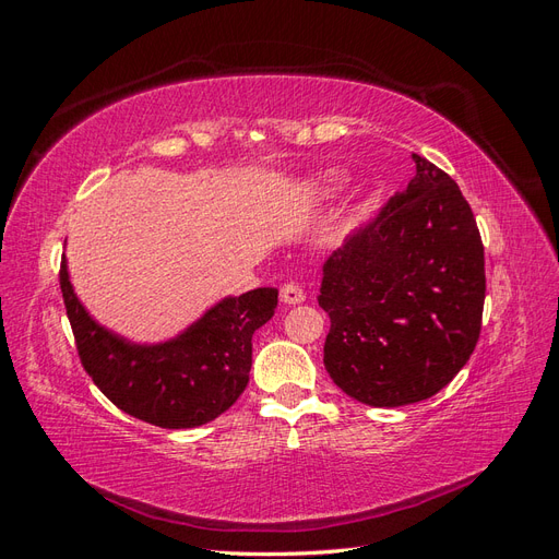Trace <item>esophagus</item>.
<instances>
[{
	"label": "esophagus",
	"mask_w": 559,
	"mask_h": 559,
	"mask_svg": "<svg viewBox=\"0 0 559 559\" xmlns=\"http://www.w3.org/2000/svg\"><path fill=\"white\" fill-rule=\"evenodd\" d=\"M307 299V295H305V290L299 288L297 283H285L283 288H281V301L283 305H301V301Z\"/></svg>",
	"instance_id": "obj_1"
}]
</instances>
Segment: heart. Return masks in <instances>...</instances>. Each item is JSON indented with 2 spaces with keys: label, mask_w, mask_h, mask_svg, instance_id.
Listing matches in <instances>:
<instances>
[{
  "label": "heart",
  "mask_w": 559,
  "mask_h": 559,
  "mask_svg": "<svg viewBox=\"0 0 559 559\" xmlns=\"http://www.w3.org/2000/svg\"><path fill=\"white\" fill-rule=\"evenodd\" d=\"M332 185H334V180H332V178H330V180H325V187H332Z\"/></svg>",
  "instance_id": "b5f03b06"
}]
</instances>
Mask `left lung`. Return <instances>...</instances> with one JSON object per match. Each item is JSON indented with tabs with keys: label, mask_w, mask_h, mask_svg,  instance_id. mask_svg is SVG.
<instances>
[{
	"label": "left lung",
	"mask_w": 559,
	"mask_h": 559,
	"mask_svg": "<svg viewBox=\"0 0 559 559\" xmlns=\"http://www.w3.org/2000/svg\"><path fill=\"white\" fill-rule=\"evenodd\" d=\"M403 194L346 236L323 264L330 316L323 362L370 407L426 401L456 377L480 337L485 248L459 185L424 156Z\"/></svg>",
	"instance_id": "left-lung-1"
}]
</instances>
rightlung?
Segmentation results:
<instances>
[{"mask_svg":"<svg viewBox=\"0 0 559 559\" xmlns=\"http://www.w3.org/2000/svg\"><path fill=\"white\" fill-rule=\"evenodd\" d=\"M60 290L79 358L111 403L162 428H194L217 419L248 386L252 334L278 305V290L227 295L164 342H133L95 321L76 297L62 254Z\"/></svg>","mask_w":559,"mask_h":559,"instance_id":"right-lung-1","label":"right lung"}]
</instances>
